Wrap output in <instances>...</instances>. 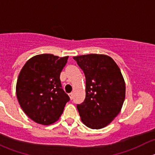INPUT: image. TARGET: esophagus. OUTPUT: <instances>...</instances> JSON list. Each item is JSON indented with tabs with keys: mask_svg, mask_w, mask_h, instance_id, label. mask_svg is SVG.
<instances>
[{
	"mask_svg": "<svg viewBox=\"0 0 155 155\" xmlns=\"http://www.w3.org/2000/svg\"><path fill=\"white\" fill-rule=\"evenodd\" d=\"M69 97H70V100L73 99V92H71V93L69 94Z\"/></svg>",
	"mask_w": 155,
	"mask_h": 155,
	"instance_id": "1",
	"label": "esophagus"
}]
</instances>
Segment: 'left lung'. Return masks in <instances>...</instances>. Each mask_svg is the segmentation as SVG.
I'll use <instances>...</instances> for the list:
<instances>
[{"mask_svg": "<svg viewBox=\"0 0 155 155\" xmlns=\"http://www.w3.org/2000/svg\"><path fill=\"white\" fill-rule=\"evenodd\" d=\"M86 79L85 99L77 104L81 120L87 127L101 129L119 114L125 99V82L113 59L106 54L73 57Z\"/></svg>", "mask_w": 155, "mask_h": 155, "instance_id": "8db88e82", "label": "left lung"}]
</instances>
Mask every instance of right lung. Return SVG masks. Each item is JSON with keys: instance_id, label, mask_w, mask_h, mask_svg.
I'll use <instances>...</instances> for the list:
<instances>
[{"instance_id": "add662e5", "label": "right lung", "mask_w": 155, "mask_h": 155, "mask_svg": "<svg viewBox=\"0 0 155 155\" xmlns=\"http://www.w3.org/2000/svg\"><path fill=\"white\" fill-rule=\"evenodd\" d=\"M68 56L42 54L30 58L18 75L16 96L25 113L43 125L58 120L70 97L61 86L60 74Z\"/></svg>"}]
</instances>
